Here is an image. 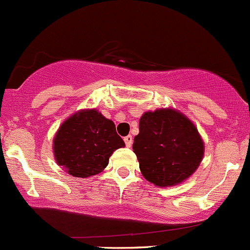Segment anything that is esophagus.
Here are the masks:
<instances>
[{
	"label": "esophagus",
	"instance_id": "obj_1",
	"mask_svg": "<svg viewBox=\"0 0 250 250\" xmlns=\"http://www.w3.org/2000/svg\"><path fill=\"white\" fill-rule=\"evenodd\" d=\"M125 146L130 147L133 144V138L132 135H127V137H125Z\"/></svg>",
	"mask_w": 250,
	"mask_h": 250
}]
</instances>
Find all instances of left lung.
Wrapping results in <instances>:
<instances>
[{
	"label": "left lung",
	"instance_id": "left-lung-1",
	"mask_svg": "<svg viewBox=\"0 0 250 250\" xmlns=\"http://www.w3.org/2000/svg\"><path fill=\"white\" fill-rule=\"evenodd\" d=\"M133 151L145 179L169 187L194 173L204 156V143L189 118L173 108H160L140 117Z\"/></svg>",
	"mask_w": 250,
	"mask_h": 250
}]
</instances>
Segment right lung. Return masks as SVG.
I'll use <instances>...</instances> for the list:
<instances>
[{
    "label": "right lung",
    "instance_id": "right-lung-1",
    "mask_svg": "<svg viewBox=\"0 0 250 250\" xmlns=\"http://www.w3.org/2000/svg\"><path fill=\"white\" fill-rule=\"evenodd\" d=\"M125 146L115 123L101 112L82 110L67 118L53 138L56 162L71 176L88 178L100 173L115 150Z\"/></svg>",
    "mask_w": 250,
    "mask_h": 250
}]
</instances>
